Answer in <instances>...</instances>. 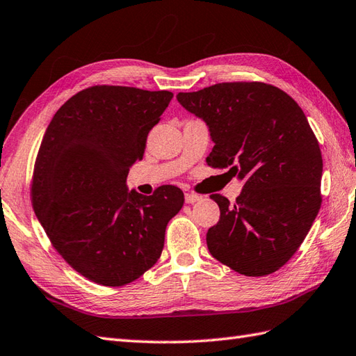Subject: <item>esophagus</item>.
<instances>
[{
    "label": "esophagus",
    "mask_w": 356,
    "mask_h": 356,
    "mask_svg": "<svg viewBox=\"0 0 356 356\" xmlns=\"http://www.w3.org/2000/svg\"><path fill=\"white\" fill-rule=\"evenodd\" d=\"M200 198H202V195H198V194H195V193H186V194H185V202H186L188 204H193V203L200 200Z\"/></svg>",
    "instance_id": "1"
}]
</instances>
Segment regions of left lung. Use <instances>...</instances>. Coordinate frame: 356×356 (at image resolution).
Masks as SVG:
<instances>
[{"instance_id":"obj_1","label":"left lung","mask_w":356,"mask_h":356,"mask_svg":"<svg viewBox=\"0 0 356 356\" xmlns=\"http://www.w3.org/2000/svg\"><path fill=\"white\" fill-rule=\"evenodd\" d=\"M177 102L208 124L209 167L243 181L230 203L212 194L220 220L206 234L211 254L244 276H267L291 259L321 206L323 159L300 106L261 81L217 83L179 92Z\"/></svg>"}]
</instances>
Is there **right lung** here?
I'll return each instance as SVG.
<instances>
[{"mask_svg": "<svg viewBox=\"0 0 356 356\" xmlns=\"http://www.w3.org/2000/svg\"><path fill=\"white\" fill-rule=\"evenodd\" d=\"M171 98L168 90L90 86L56 112L40 143L33 209L62 258L98 285L122 286L152 268L184 206L172 185L153 195L126 186Z\"/></svg>", "mask_w": 356, "mask_h": 356, "instance_id": "1", "label": "right lung"}]
</instances>
